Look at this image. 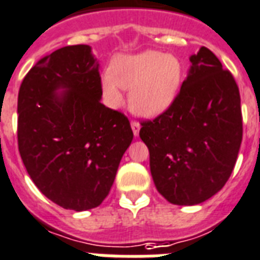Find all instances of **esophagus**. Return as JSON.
<instances>
[{"label":"esophagus","mask_w":260,"mask_h":260,"mask_svg":"<svg viewBox=\"0 0 260 260\" xmlns=\"http://www.w3.org/2000/svg\"><path fill=\"white\" fill-rule=\"evenodd\" d=\"M132 128H133V133H134V136L138 137V134H140L141 124L138 123V122H132Z\"/></svg>","instance_id":"34e87169"}]
</instances>
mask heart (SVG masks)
<instances>
[{"instance_id": "heart-1", "label": "heart", "mask_w": 260, "mask_h": 260, "mask_svg": "<svg viewBox=\"0 0 260 260\" xmlns=\"http://www.w3.org/2000/svg\"><path fill=\"white\" fill-rule=\"evenodd\" d=\"M101 87L111 107L122 103V88L130 90L128 107L141 118H155L173 105L184 82V66L177 56L159 51H143L120 56L110 66Z\"/></svg>"}]
</instances>
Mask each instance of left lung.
<instances>
[{
  "mask_svg": "<svg viewBox=\"0 0 260 260\" xmlns=\"http://www.w3.org/2000/svg\"><path fill=\"white\" fill-rule=\"evenodd\" d=\"M242 136L235 79L205 47L190 56L176 102L154 120L143 122L140 130L150 153L155 188L176 205L201 204L223 188Z\"/></svg>",
  "mask_w": 260,
  "mask_h": 260,
  "instance_id": "left-lung-1",
  "label": "left lung"
}]
</instances>
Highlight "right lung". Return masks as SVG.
Returning <instances> with one entry per match:
<instances>
[{"mask_svg":"<svg viewBox=\"0 0 260 260\" xmlns=\"http://www.w3.org/2000/svg\"><path fill=\"white\" fill-rule=\"evenodd\" d=\"M101 99L99 63L84 44L43 57L20 87L22 162L40 192L64 209L101 205L133 141L127 118Z\"/></svg>","mask_w":260,"mask_h":260,"instance_id":"obj_1","label":"right lung"}]
</instances>
